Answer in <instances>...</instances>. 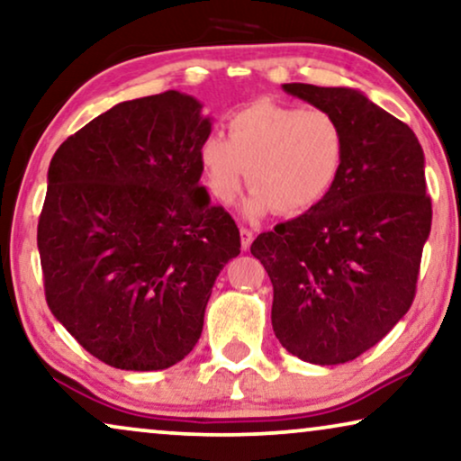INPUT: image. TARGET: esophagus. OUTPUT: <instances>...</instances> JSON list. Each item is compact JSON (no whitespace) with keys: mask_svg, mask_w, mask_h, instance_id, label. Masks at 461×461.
Masks as SVG:
<instances>
[{"mask_svg":"<svg viewBox=\"0 0 461 461\" xmlns=\"http://www.w3.org/2000/svg\"><path fill=\"white\" fill-rule=\"evenodd\" d=\"M239 232H241V248L243 249H249L251 241H254V232H251L249 229H241Z\"/></svg>","mask_w":461,"mask_h":461,"instance_id":"obj_1","label":"esophagus"}]
</instances>
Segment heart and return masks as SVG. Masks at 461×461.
Returning a JSON list of instances; mask_svg holds the SVG:
<instances>
[{"instance_id": "1", "label": "heart", "mask_w": 461, "mask_h": 461, "mask_svg": "<svg viewBox=\"0 0 461 461\" xmlns=\"http://www.w3.org/2000/svg\"><path fill=\"white\" fill-rule=\"evenodd\" d=\"M226 134L201 142L199 167L210 197L222 205L239 197L248 172L254 191L243 213L249 220L270 210L281 216L312 210L342 174L346 134L325 109L258 100L230 115Z\"/></svg>"}]
</instances>
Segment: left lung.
I'll return each instance as SVG.
<instances>
[{
	"label": "left lung",
	"instance_id": "left-lung-1",
	"mask_svg": "<svg viewBox=\"0 0 461 461\" xmlns=\"http://www.w3.org/2000/svg\"><path fill=\"white\" fill-rule=\"evenodd\" d=\"M330 111L346 134L331 193L262 232L251 254L273 283L275 336L314 365L348 363L375 346L411 306L432 224L424 150L407 123L352 87L283 84Z\"/></svg>",
	"mask_w": 461,
	"mask_h": 461
}]
</instances>
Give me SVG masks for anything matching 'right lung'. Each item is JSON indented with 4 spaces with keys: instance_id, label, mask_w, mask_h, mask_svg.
<instances>
[{
    "instance_id": "1",
    "label": "right lung",
    "mask_w": 461,
    "mask_h": 461,
    "mask_svg": "<svg viewBox=\"0 0 461 461\" xmlns=\"http://www.w3.org/2000/svg\"><path fill=\"white\" fill-rule=\"evenodd\" d=\"M188 94L125 100L56 150L37 224L50 311L125 371L167 369L199 342L239 229L199 185L212 119ZM201 192V195H194Z\"/></svg>"
}]
</instances>
